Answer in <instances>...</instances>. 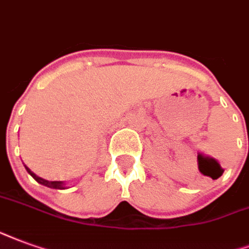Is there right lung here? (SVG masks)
<instances>
[{
  "mask_svg": "<svg viewBox=\"0 0 249 249\" xmlns=\"http://www.w3.org/2000/svg\"><path fill=\"white\" fill-rule=\"evenodd\" d=\"M25 168H26V171H28L29 174H30V175H32V177L34 178L38 183H39V184H43V186L49 187V188H54V190H65V188H66V187H65V183L63 182H49V180H45V179H42V178L37 177V175H36L33 171H30V168H28L26 166H25Z\"/></svg>",
  "mask_w": 249,
  "mask_h": 249,
  "instance_id": "right-lung-1",
  "label": "right lung"
}]
</instances>
